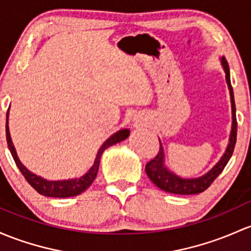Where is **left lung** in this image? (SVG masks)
I'll list each match as a JSON object with an SVG mask.
<instances>
[{
  "instance_id": "8db88e82",
  "label": "left lung",
  "mask_w": 251,
  "mask_h": 251,
  "mask_svg": "<svg viewBox=\"0 0 251 251\" xmlns=\"http://www.w3.org/2000/svg\"><path fill=\"white\" fill-rule=\"evenodd\" d=\"M220 63H222L224 72H225V79L231 99V114H232V126H231L227 147H226L225 152H224L222 158L219 159V161L208 172H206L200 177H195V178H183V177L172 172L171 170H169L168 166L165 165V152H164V147L161 145L160 139H159L160 150H159L157 157L146 164L147 176L150 177V179L157 185L159 189L171 194H179V195H193V194L202 193L212 184L213 180L222 174L224 168H225L226 164L230 160L231 155H232L237 140L236 105H234L233 90L230 80V68H228L227 61L224 56L220 57Z\"/></svg>"
}]
</instances>
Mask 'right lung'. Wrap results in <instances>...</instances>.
<instances>
[{"label":"right lung","instance_id":"obj_1","mask_svg":"<svg viewBox=\"0 0 251 251\" xmlns=\"http://www.w3.org/2000/svg\"><path fill=\"white\" fill-rule=\"evenodd\" d=\"M8 116H9V109L7 111V121H6V136H7V144L8 148H9L10 153H12L13 158H14L15 164L21 171V174L24 175L26 180L34 188L40 195L49 196V198H72V196L80 195L83 193L91 184L93 183V180L96 179L97 174H98L99 170V163H100V158L103 152L106 148H109L112 145L118 144V142L123 141L130 134L129 129H121V130L116 131L112 134L109 139H106L104 141V144L101 145L100 148L97 152L96 159H94L93 165L91 166L90 170L86 172L85 175H82L81 177H76V178H69V179H61V180H49L45 179L43 177L38 176V175L33 174L20 161V159L18 157L17 150H15L14 145H13L12 137H10L9 133V126H8Z\"/></svg>","mask_w":251,"mask_h":251}]
</instances>
